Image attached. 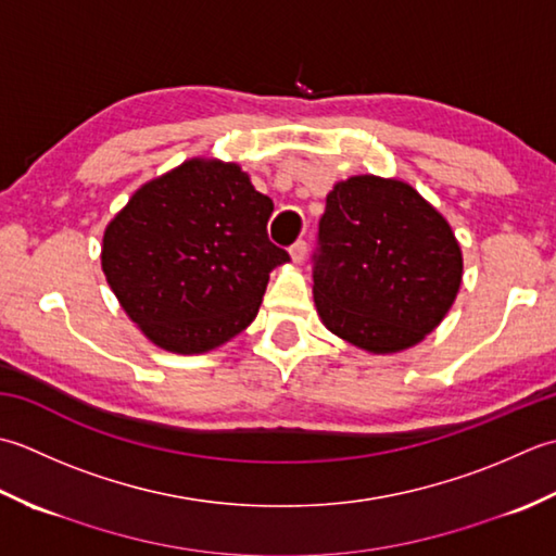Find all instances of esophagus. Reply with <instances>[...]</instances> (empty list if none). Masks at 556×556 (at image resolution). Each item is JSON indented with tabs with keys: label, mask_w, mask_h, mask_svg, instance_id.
Here are the masks:
<instances>
[{
	"label": "esophagus",
	"mask_w": 556,
	"mask_h": 556,
	"mask_svg": "<svg viewBox=\"0 0 556 556\" xmlns=\"http://www.w3.org/2000/svg\"><path fill=\"white\" fill-rule=\"evenodd\" d=\"M304 256H307V242L304 240H298L292 247H290V258L294 264H302Z\"/></svg>",
	"instance_id": "obj_1"
}]
</instances>
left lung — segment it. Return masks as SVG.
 <instances>
[{
    "instance_id": "left-lung-1",
    "label": "left lung",
    "mask_w": 556,
    "mask_h": 556,
    "mask_svg": "<svg viewBox=\"0 0 556 556\" xmlns=\"http://www.w3.org/2000/svg\"><path fill=\"white\" fill-rule=\"evenodd\" d=\"M324 326L367 353H399L444 319L463 278L451 225L401 179L357 175L326 197L314 254Z\"/></svg>"
}]
</instances>
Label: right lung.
<instances>
[{"mask_svg": "<svg viewBox=\"0 0 556 556\" xmlns=\"http://www.w3.org/2000/svg\"><path fill=\"white\" fill-rule=\"evenodd\" d=\"M274 201L240 165L191 157L129 199L103 237L122 309L169 353H206L254 321L268 274L290 262L268 240Z\"/></svg>", "mask_w": 556, "mask_h": 556, "instance_id": "obj_1", "label": "right lung"}]
</instances>
